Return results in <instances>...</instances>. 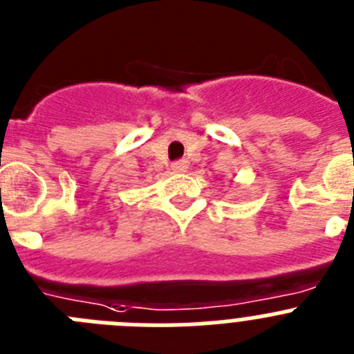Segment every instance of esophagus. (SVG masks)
Here are the masks:
<instances>
[{"label": "esophagus", "mask_w": 354, "mask_h": 354, "mask_svg": "<svg viewBox=\"0 0 354 354\" xmlns=\"http://www.w3.org/2000/svg\"><path fill=\"white\" fill-rule=\"evenodd\" d=\"M186 168H187V161H186V159L175 161L174 165H171V170H174V171H186Z\"/></svg>", "instance_id": "obj_1"}]
</instances>
